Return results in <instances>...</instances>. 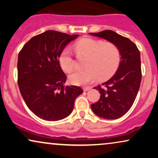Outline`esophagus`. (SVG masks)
<instances>
[{"mask_svg": "<svg viewBox=\"0 0 158 158\" xmlns=\"http://www.w3.org/2000/svg\"><path fill=\"white\" fill-rule=\"evenodd\" d=\"M90 89V87H84V88H83V90H84V91H88V90H89Z\"/></svg>", "mask_w": 158, "mask_h": 158, "instance_id": "obj_1", "label": "esophagus"}]
</instances>
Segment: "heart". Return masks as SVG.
<instances>
[{
    "instance_id": "1",
    "label": "heart",
    "mask_w": 158,
    "mask_h": 158,
    "mask_svg": "<svg viewBox=\"0 0 158 158\" xmlns=\"http://www.w3.org/2000/svg\"><path fill=\"white\" fill-rule=\"evenodd\" d=\"M75 50L79 56L88 57L84 70H77L69 77L70 82L85 85L99 80L109 79L115 73L121 61V52L114 43H105L101 40L84 39L75 44ZM59 62L64 71L70 73L75 67V60L71 51L64 48L61 52Z\"/></svg>"
}]
</instances>
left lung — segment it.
<instances>
[{"label": "left lung", "instance_id": "obj_1", "mask_svg": "<svg viewBox=\"0 0 158 158\" xmlns=\"http://www.w3.org/2000/svg\"><path fill=\"white\" fill-rule=\"evenodd\" d=\"M114 43L119 48L121 61L117 72L108 81L95 87L100 93L99 101L91 105L99 117L116 119L126 114L135 102L140 85V53L136 44L128 38L112 30L90 33Z\"/></svg>", "mask_w": 158, "mask_h": 158}]
</instances>
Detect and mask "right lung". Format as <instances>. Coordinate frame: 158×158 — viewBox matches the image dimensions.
<instances>
[{
    "label": "right lung",
    "mask_w": 158,
    "mask_h": 158,
    "mask_svg": "<svg viewBox=\"0 0 158 158\" xmlns=\"http://www.w3.org/2000/svg\"><path fill=\"white\" fill-rule=\"evenodd\" d=\"M79 35L54 30L39 34L25 44L18 58V84L33 114L48 121L60 120L73 111L80 87L66 86L67 77L59 62L61 51Z\"/></svg>",
    "instance_id": "1"
}]
</instances>
